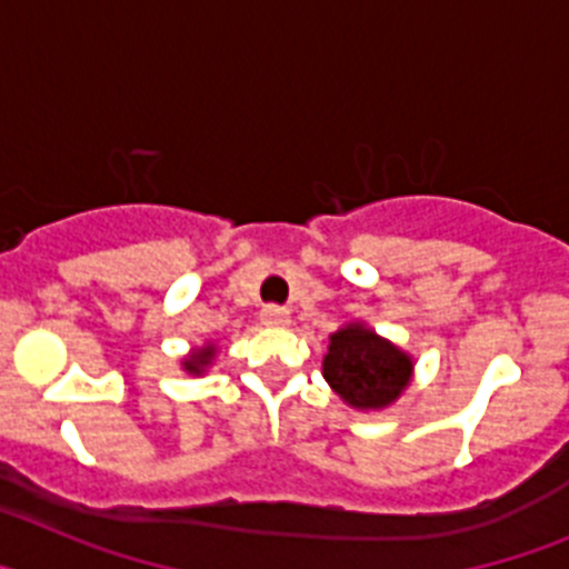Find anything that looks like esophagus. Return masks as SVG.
<instances>
[{
    "label": "esophagus",
    "mask_w": 569,
    "mask_h": 569,
    "mask_svg": "<svg viewBox=\"0 0 569 569\" xmlns=\"http://www.w3.org/2000/svg\"><path fill=\"white\" fill-rule=\"evenodd\" d=\"M261 325H268V328H284V325H290V310L279 308V305H268V308H261Z\"/></svg>",
    "instance_id": "obj_1"
}]
</instances>
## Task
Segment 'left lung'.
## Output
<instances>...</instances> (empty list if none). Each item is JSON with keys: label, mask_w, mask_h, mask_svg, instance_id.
I'll use <instances>...</instances> for the list:
<instances>
[{"label": "left lung", "mask_w": 569, "mask_h": 569, "mask_svg": "<svg viewBox=\"0 0 569 569\" xmlns=\"http://www.w3.org/2000/svg\"><path fill=\"white\" fill-rule=\"evenodd\" d=\"M413 356L399 345L367 328L365 321H347L330 336L321 376L347 407L376 413L405 393L413 381Z\"/></svg>", "instance_id": "obj_1"}]
</instances>
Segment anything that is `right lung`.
Instances as JSON below:
<instances>
[{
    "label": "right lung",
    "mask_w": 569,
    "mask_h": 569,
    "mask_svg": "<svg viewBox=\"0 0 569 569\" xmlns=\"http://www.w3.org/2000/svg\"><path fill=\"white\" fill-rule=\"evenodd\" d=\"M216 359V345L213 341H204L202 347H193L188 356L182 359V370L190 376H204L208 373V367L213 365Z\"/></svg>",
    "instance_id": "add662e5"
}]
</instances>
